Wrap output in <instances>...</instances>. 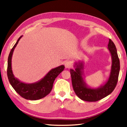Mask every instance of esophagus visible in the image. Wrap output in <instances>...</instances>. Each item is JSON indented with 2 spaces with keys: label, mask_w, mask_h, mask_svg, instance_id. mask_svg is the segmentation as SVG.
I'll use <instances>...</instances> for the list:
<instances>
[{
  "label": "esophagus",
  "mask_w": 127,
  "mask_h": 127,
  "mask_svg": "<svg viewBox=\"0 0 127 127\" xmlns=\"http://www.w3.org/2000/svg\"><path fill=\"white\" fill-rule=\"evenodd\" d=\"M64 65H65V66L66 68H70L72 66V63L70 61H67L65 63H64Z\"/></svg>",
  "instance_id": "34e87169"
}]
</instances>
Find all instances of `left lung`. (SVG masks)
<instances>
[{
  "mask_svg": "<svg viewBox=\"0 0 127 127\" xmlns=\"http://www.w3.org/2000/svg\"><path fill=\"white\" fill-rule=\"evenodd\" d=\"M107 46L112 59L111 71L107 80L98 88H92L86 83L83 71L84 64L82 61L75 62V70H70L75 93L82 100L98 101L111 94L116 86L120 70V60L116 47L111 39H109Z\"/></svg>",
  "mask_w": 127,
  "mask_h": 127,
  "instance_id": "obj_1",
  "label": "left lung"
}]
</instances>
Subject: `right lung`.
Segmentation results:
<instances>
[{"instance_id":"add662e5","label":"right lung","mask_w":127,"mask_h":127,"mask_svg":"<svg viewBox=\"0 0 127 127\" xmlns=\"http://www.w3.org/2000/svg\"><path fill=\"white\" fill-rule=\"evenodd\" d=\"M22 37V36H21L19 37L11 50L8 57L7 69L8 79L11 85L19 95L26 99L36 100L44 98L51 92L56 78L63 71L65 66L64 65H62L51 69L42 79L36 82L26 83L21 81L15 77L13 74L11 59L15 48Z\"/></svg>"}]
</instances>
